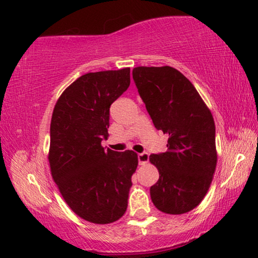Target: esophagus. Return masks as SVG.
Returning a JSON list of instances; mask_svg holds the SVG:
<instances>
[{"label": "esophagus", "instance_id": "obj_1", "mask_svg": "<svg viewBox=\"0 0 258 258\" xmlns=\"http://www.w3.org/2000/svg\"><path fill=\"white\" fill-rule=\"evenodd\" d=\"M137 159H139V163L140 165H147V163H148V161H149V154L148 153H146V152H143V153H141V154H139V155H137Z\"/></svg>", "mask_w": 258, "mask_h": 258}]
</instances>
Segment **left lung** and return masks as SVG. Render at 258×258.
Listing matches in <instances>:
<instances>
[{"label": "left lung", "instance_id": "left-lung-1", "mask_svg": "<svg viewBox=\"0 0 258 258\" xmlns=\"http://www.w3.org/2000/svg\"><path fill=\"white\" fill-rule=\"evenodd\" d=\"M133 78L155 128L168 135L166 153L149 156L160 174L150 198L162 212L182 215L199 205L215 173L212 113L192 83L170 66H140Z\"/></svg>", "mask_w": 258, "mask_h": 258}]
</instances>
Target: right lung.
I'll use <instances>...</instances> for the list:
<instances>
[{
	"label": "right lung",
	"mask_w": 258,
	"mask_h": 258,
	"mask_svg": "<svg viewBox=\"0 0 258 258\" xmlns=\"http://www.w3.org/2000/svg\"><path fill=\"white\" fill-rule=\"evenodd\" d=\"M129 85V68L86 73L62 92L53 110L48 154L53 180L73 212L95 224L116 222L128 206L137 154L100 143L109 135L110 106Z\"/></svg>",
	"instance_id": "add662e5"
}]
</instances>
